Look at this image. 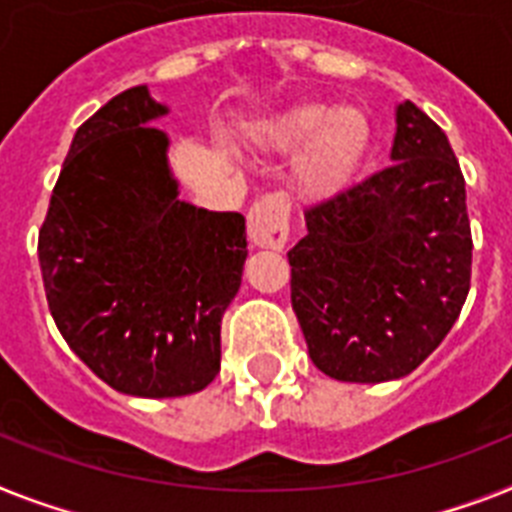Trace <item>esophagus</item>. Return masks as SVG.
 Wrapping results in <instances>:
<instances>
[{
    "label": "esophagus",
    "instance_id": "obj_1",
    "mask_svg": "<svg viewBox=\"0 0 512 512\" xmlns=\"http://www.w3.org/2000/svg\"><path fill=\"white\" fill-rule=\"evenodd\" d=\"M287 198L280 193L261 196L248 211V240L259 248L282 251L287 243Z\"/></svg>",
    "mask_w": 512,
    "mask_h": 512
}]
</instances>
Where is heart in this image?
Segmentation results:
<instances>
[{
	"mask_svg": "<svg viewBox=\"0 0 512 512\" xmlns=\"http://www.w3.org/2000/svg\"><path fill=\"white\" fill-rule=\"evenodd\" d=\"M280 143L287 149L308 146L301 162V183L311 193H327L345 183L366 151L369 122L361 109L308 104L287 117Z\"/></svg>",
	"mask_w": 512,
	"mask_h": 512,
	"instance_id": "heart-1",
	"label": "heart"
}]
</instances>
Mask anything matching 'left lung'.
I'll return each mask as SVG.
<instances>
[{"label": "left lung", "instance_id": "left-lung-1", "mask_svg": "<svg viewBox=\"0 0 512 512\" xmlns=\"http://www.w3.org/2000/svg\"><path fill=\"white\" fill-rule=\"evenodd\" d=\"M287 253L308 356L340 382L411 374L453 329L471 287L466 180L447 135L398 107L392 164L306 206Z\"/></svg>", "mask_w": 512, "mask_h": 512}]
</instances>
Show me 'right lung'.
Segmentation results:
<instances>
[{
    "label": "right lung",
    "mask_w": 512,
    "mask_h": 512,
    "mask_svg": "<svg viewBox=\"0 0 512 512\" xmlns=\"http://www.w3.org/2000/svg\"><path fill=\"white\" fill-rule=\"evenodd\" d=\"M167 109L143 86L78 128L38 230L54 324L96 377L138 398L204 390L246 261V219L177 201Z\"/></svg>",
    "instance_id": "1"
}]
</instances>
